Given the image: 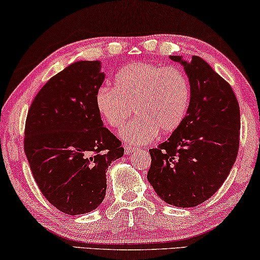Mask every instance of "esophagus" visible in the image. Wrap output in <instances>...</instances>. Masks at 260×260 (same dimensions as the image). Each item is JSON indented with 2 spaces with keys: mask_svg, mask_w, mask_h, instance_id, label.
Returning a JSON list of instances; mask_svg holds the SVG:
<instances>
[{
  "mask_svg": "<svg viewBox=\"0 0 260 260\" xmlns=\"http://www.w3.org/2000/svg\"><path fill=\"white\" fill-rule=\"evenodd\" d=\"M135 151H136V149H135L134 147H131V145H127V144H124V152H125V155H130Z\"/></svg>",
  "mask_w": 260,
  "mask_h": 260,
  "instance_id": "34e87169",
  "label": "esophagus"
}]
</instances>
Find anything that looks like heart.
<instances>
[{
    "label": "heart",
    "instance_id": "heart-1",
    "mask_svg": "<svg viewBox=\"0 0 260 260\" xmlns=\"http://www.w3.org/2000/svg\"><path fill=\"white\" fill-rule=\"evenodd\" d=\"M115 86L95 92V108L104 122L119 127L134 113L136 119L119 131L125 143H150L158 133L169 135L183 122L190 102L189 80L182 71L150 62L127 65L115 76Z\"/></svg>",
    "mask_w": 260,
    "mask_h": 260
}]
</instances>
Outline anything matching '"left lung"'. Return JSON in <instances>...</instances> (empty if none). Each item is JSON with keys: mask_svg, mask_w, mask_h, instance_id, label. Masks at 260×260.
Masks as SVG:
<instances>
[{"mask_svg": "<svg viewBox=\"0 0 260 260\" xmlns=\"http://www.w3.org/2000/svg\"><path fill=\"white\" fill-rule=\"evenodd\" d=\"M190 102L168 141L150 149L148 181L156 194L176 207H195L221 187L239 149L240 110L232 87L198 55L184 60Z\"/></svg>", "mask_w": 260, "mask_h": 260, "instance_id": "obj_1", "label": "left lung"}]
</instances>
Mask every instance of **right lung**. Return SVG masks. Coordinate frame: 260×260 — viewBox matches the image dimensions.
I'll list each match as a JSON object with an SVG mask.
<instances>
[{
    "label": "right lung",
    "mask_w": 260,
    "mask_h": 260,
    "mask_svg": "<svg viewBox=\"0 0 260 260\" xmlns=\"http://www.w3.org/2000/svg\"><path fill=\"white\" fill-rule=\"evenodd\" d=\"M104 79L98 60L71 63L44 85L27 115L24 152L35 182L70 215L102 204L109 166L124 154L95 108Z\"/></svg>",
    "instance_id": "add662e5"
}]
</instances>
